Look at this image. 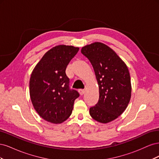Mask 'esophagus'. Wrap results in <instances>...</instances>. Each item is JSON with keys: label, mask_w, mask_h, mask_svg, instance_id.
Listing matches in <instances>:
<instances>
[{"label": "esophagus", "mask_w": 159, "mask_h": 159, "mask_svg": "<svg viewBox=\"0 0 159 159\" xmlns=\"http://www.w3.org/2000/svg\"><path fill=\"white\" fill-rule=\"evenodd\" d=\"M85 90L84 89H79V93H80V94L81 95H84V93H85Z\"/></svg>", "instance_id": "34e87169"}]
</instances>
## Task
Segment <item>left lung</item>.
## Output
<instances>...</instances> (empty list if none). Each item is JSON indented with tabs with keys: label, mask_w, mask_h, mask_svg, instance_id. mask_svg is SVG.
Wrapping results in <instances>:
<instances>
[{
	"label": "left lung",
	"mask_w": 159,
	"mask_h": 159,
	"mask_svg": "<svg viewBox=\"0 0 159 159\" xmlns=\"http://www.w3.org/2000/svg\"><path fill=\"white\" fill-rule=\"evenodd\" d=\"M91 62L97 78L99 98L89 114L99 123H107L121 115L129 103L131 85L126 64L111 48L95 42L81 48Z\"/></svg>",
	"instance_id": "left-lung-1"
}]
</instances>
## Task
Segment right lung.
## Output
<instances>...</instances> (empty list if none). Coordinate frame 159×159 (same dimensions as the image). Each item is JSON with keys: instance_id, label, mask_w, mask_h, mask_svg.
Listing matches in <instances>:
<instances>
[{"instance_id": "obj_1", "label": "right lung", "mask_w": 159, "mask_h": 159, "mask_svg": "<svg viewBox=\"0 0 159 159\" xmlns=\"http://www.w3.org/2000/svg\"><path fill=\"white\" fill-rule=\"evenodd\" d=\"M79 48L59 45L42 57L30 79V95L33 106L40 116L52 123H61L71 114L80 94L70 88L66 69Z\"/></svg>"}]
</instances>
